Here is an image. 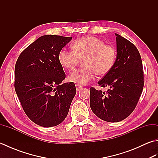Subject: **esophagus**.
Instances as JSON below:
<instances>
[{"label": "esophagus", "instance_id": "34e87169", "mask_svg": "<svg viewBox=\"0 0 158 158\" xmlns=\"http://www.w3.org/2000/svg\"><path fill=\"white\" fill-rule=\"evenodd\" d=\"M75 86H76V89H77V92L79 91V90H81V89H82V86H81V85L77 84Z\"/></svg>", "mask_w": 158, "mask_h": 158}]
</instances>
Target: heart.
I'll return each mask as SVG.
<instances>
[{
    "label": "heart",
    "instance_id": "heart-1",
    "mask_svg": "<svg viewBox=\"0 0 158 158\" xmlns=\"http://www.w3.org/2000/svg\"><path fill=\"white\" fill-rule=\"evenodd\" d=\"M73 50L63 48L58 53L60 64L66 69H73L79 59H84L85 67L73 70L69 80L78 85H86L98 75H106L115 64L116 50L113 46L105 45L102 40L92 36L77 39L73 44Z\"/></svg>",
    "mask_w": 158,
    "mask_h": 158
}]
</instances>
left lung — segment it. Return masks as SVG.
I'll list each match as a JSON object with an SVG mask.
<instances>
[{
    "mask_svg": "<svg viewBox=\"0 0 158 158\" xmlns=\"http://www.w3.org/2000/svg\"><path fill=\"white\" fill-rule=\"evenodd\" d=\"M116 36L117 56L113 68L98 81L106 93L89 89V105L93 113L104 121L118 122L135 110L141 95L144 78L141 57L138 49L118 34Z\"/></svg>",
    "mask_w": 158,
    "mask_h": 158,
    "instance_id": "1",
    "label": "left lung"
}]
</instances>
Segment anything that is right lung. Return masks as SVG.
I'll return each mask as SVG.
<instances>
[{"label":"right lung","mask_w":158,"mask_h":158,"mask_svg":"<svg viewBox=\"0 0 158 158\" xmlns=\"http://www.w3.org/2000/svg\"><path fill=\"white\" fill-rule=\"evenodd\" d=\"M71 40L42 36L23 50L16 62L15 92L26 115L39 126L61 123L76 94L75 83H62L66 75L58 59L59 52Z\"/></svg>","instance_id":"obj_1"}]
</instances>
